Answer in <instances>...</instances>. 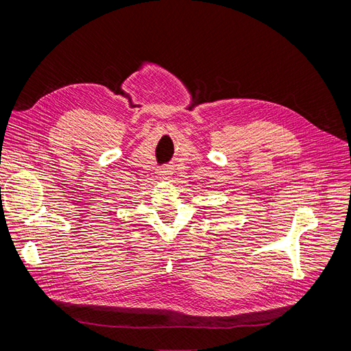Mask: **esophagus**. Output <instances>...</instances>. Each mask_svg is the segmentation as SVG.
I'll list each match as a JSON object with an SVG mask.
<instances>
[{
	"instance_id": "34e87169",
	"label": "esophagus",
	"mask_w": 351,
	"mask_h": 351,
	"mask_svg": "<svg viewBox=\"0 0 351 351\" xmlns=\"http://www.w3.org/2000/svg\"><path fill=\"white\" fill-rule=\"evenodd\" d=\"M159 175H161L162 179H167L172 175V168L169 165H165V167H161L159 168Z\"/></svg>"
}]
</instances>
